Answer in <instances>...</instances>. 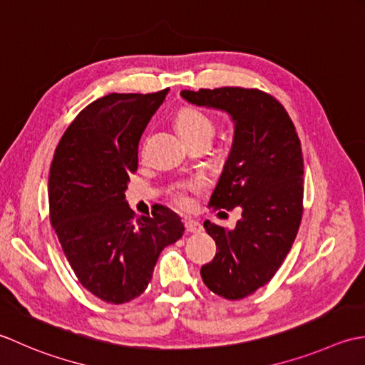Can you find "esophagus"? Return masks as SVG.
<instances>
[{
	"label": "esophagus",
	"mask_w": 365,
	"mask_h": 365,
	"mask_svg": "<svg viewBox=\"0 0 365 365\" xmlns=\"http://www.w3.org/2000/svg\"><path fill=\"white\" fill-rule=\"evenodd\" d=\"M184 227H185V232H187V233H198V232H202V228H203L200 222L193 220V219H185Z\"/></svg>",
	"instance_id": "esophagus-1"
}]
</instances>
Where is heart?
<instances>
[{
    "label": "heart",
    "instance_id": "1",
    "mask_svg": "<svg viewBox=\"0 0 365 365\" xmlns=\"http://www.w3.org/2000/svg\"><path fill=\"white\" fill-rule=\"evenodd\" d=\"M175 124L182 138L187 141L195 137H211L214 135V123L205 111L197 107H181L175 115ZM200 189L198 181H187L178 184L172 190V202L181 210H192L193 198L192 193Z\"/></svg>",
    "mask_w": 365,
    "mask_h": 365
}]
</instances>
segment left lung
<instances>
[{
	"mask_svg": "<svg viewBox=\"0 0 365 365\" xmlns=\"http://www.w3.org/2000/svg\"><path fill=\"white\" fill-rule=\"evenodd\" d=\"M200 107L224 110L235 123L232 151L210 207L233 210V230L205 222L217 245L202 279L212 293L237 301L266 285L284 263L302 219L304 160L292 118L271 94L257 88L224 86L181 91Z\"/></svg>",
	"mask_w": 365,
	"mask_h": 365,
	"instance_id": "1",
	"label": "left lung"
}]
</instances>
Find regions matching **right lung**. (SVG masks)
Here are the masks:
<instances>
[{
  "instance_id": "1",
  "label": "right lung",
  "mask_w": 365,
  "mask_h": 365,
  "mask_svg": "<svg viewBox=\"0 0 365 365\" xmlns=\"http://www.w3.org/2000/svg\"><path fill=\"white\" fill-rule=\"evenodd\" d=\"M168 89L91 102L66 129L50 167L51 227L81 287L108 304L143 293L160 252L184 233L168 207L137 217L124 195L141 133Z\"/></svg>"
}]
</instances>
